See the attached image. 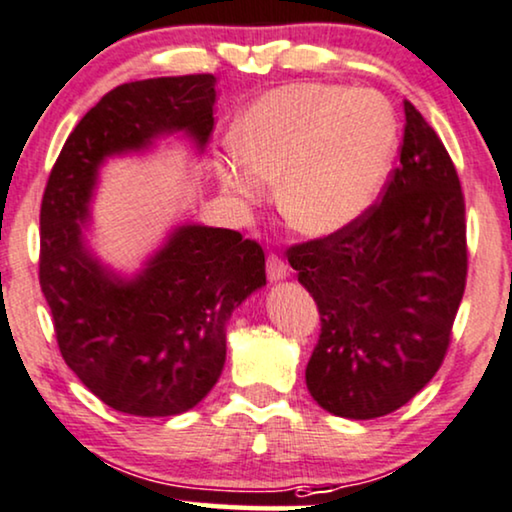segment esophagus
I'll return each instance as SVG.
<instances>
[{
    "instance_id": "34e87169",
    "label": "esophagus",
    "mask_w": 512,
    "mask_h": 512,
    "mask_svg": "<svg viewBox=\"0 0 512 512\" xmlns=\"http://www.w3.org/2000/svg\"><path fill=\"white\" fill-rule=\"evenodd\" d=\"M265 270H268V280L270 282H280L289 275V265L284 263L277 254L268 256V265H265Z\"/></svg>"
}]
</instances>
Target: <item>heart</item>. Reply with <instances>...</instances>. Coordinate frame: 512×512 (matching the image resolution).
I'll list each match as a JSON object with an SVG mask.
<instances>
[{
	"instance_id": "obj_1",
	"label": "heart",
	"mask_w": 512,
	"mask_h": 512,
	"mask_svg": "<svg viewBox=\"0 0 512 512\" xmlns=\"http://www.w3.org/2000/svg\"><path fill=\"white\" fill-rule=\"evenodd\" d=\"M397 119L374 91L287 84L237 119L235 150L214 162L225 195L256 204L280 181L277 204L291 228L329 237L355 225L386 188L397 155Z\"/></svg>"
}]
</instances>
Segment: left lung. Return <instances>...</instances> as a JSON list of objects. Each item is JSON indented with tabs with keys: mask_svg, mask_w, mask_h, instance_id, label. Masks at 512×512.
<instances>
[{
	"mask_svg": "<svg viewBox=\"0 0 512 512\" xmlns=\"http://www.w3.org/2000/svg\"><path fill=\"white\" fill-rule=\"evenodd\" d=\"M400 167L343 232L289 249L320 310L305 383L329 414L369 421L435 376L466 289V204L447 148L404 101Z\"/></svg>",
	"mask_w": 512,
	"mask_h": 512,
	"instance_id": "left-lung-1",
	"label": "left lung"
}]
</instances>
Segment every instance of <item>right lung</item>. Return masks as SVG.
<instances>
[{"label": "right lung", "instance_id": "right-lung-1", "mask_svg": "<svg viewBox=\"0 0 512 512\" xmlns=\"http://www.w3.org/2000/svg\"><path fill=\"white\" fill-rule=\"evenodd\" d=\"M216 77L129 82L105 94L65 141L46 183L39 284L58 348L79 381L131 416H176L204 400L225 364L232 310L265 287V256L240 232L181 223L134 275L89 247L103 164L181 134L204 150Z\"/></svg>", "mask_w": 512, "mask_h": 512}]
</instances>
